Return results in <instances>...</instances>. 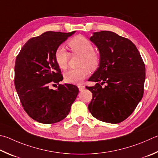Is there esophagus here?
I'll use <instances>...</instances> for the list:
<instances>
[{
	"instance_id": "obj_1",
	"label": "esophagus",
	"mask_w": 158,
	"mask_h": 158,
	"mask_svg": "<svg viewBox=\"0 0 158 158\" xmlns=\"http://www.w3.org/2000/svg\"><path fill=\"white\" fill-rule=\"evenodd\" d=\"M78 88H79V90L80 91H82L85 88V86L81 84H80V85H78Z\"/></svg>"
}]
</instances>
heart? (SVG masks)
Returning <instances> with one entry per match:
<instances>
[{
  "label": "heart",
  "mask_w": 158,
  "mask_h": 158,
  "mask_svg": "<svg viewBox=\"0 0 158 158\" xmlns=\"http://www.w3.org/2000/svg\"><path fill=\"white\" fill-rule=\"evenodd\" d=\"M72 51L74 53L81 55L79 69H73L67 71L64 74L65 81L73 84H81L89 75L90 70H94L98 66L99 56L96 51L93 50L92 43L85 37L77 36L72 39L68 43ZM70 54L64 45H59L54 52V59L58 66L63 70L68 68Z\"/></svg>",
  "instance_id": "heart-1"
}]
</instances>
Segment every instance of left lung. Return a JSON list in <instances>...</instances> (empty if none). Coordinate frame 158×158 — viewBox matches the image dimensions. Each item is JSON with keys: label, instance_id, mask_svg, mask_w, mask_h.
<instances>
[{"label": "left lung", "instance_id": "obj_1", "mask_svg": "<svg viewBox=\"0 0 158 158\" xmlns=\"http://www.w3.org/2000/svg\"><path fill=\"white\" fill-rule=\"evenodd\" d=\"M90 41L98 48L100 58L99 68L88 79L96 84L86 86L93 93L88 110L100 121L118 124L142 98L144 64L133 43L113 31L93 32Z\"/></svg>", "mask_w": 158, "mask_h": 158}]
</instances>
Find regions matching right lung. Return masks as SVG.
<instances>
[{"mask_svg": "<svg viewBox=\"0 0 158 158\" xmlns=\"http://www.w3.org/2000/svg\"><path fill=\"white\" fill-rule=\"evenodd\" d=\"M74 33L45 31L28 40L16 57V90L25 111L36 122L61 121L69 114L79 93L78 88L69 84H59L56 90L50 88L51 84H59L63 80L54 52Z\"/></svg>", "mask_w": 158, "mask_h": 158, "instance_id": "1", "label": "right lung"}]
</instances>
